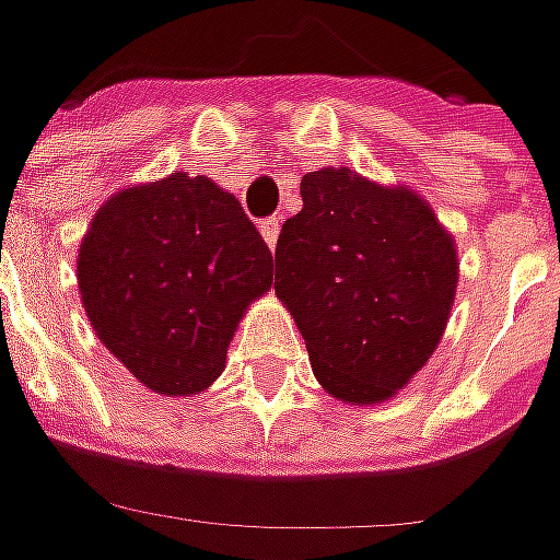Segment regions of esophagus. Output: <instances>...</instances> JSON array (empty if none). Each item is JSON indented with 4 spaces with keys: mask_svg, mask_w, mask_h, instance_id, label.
Segmentation results:
<instances>
[{
    "mask_svg": "<svg viewBox=\"0 0 560 560\" xmlns=\"http://www.w3.org/2000/svg\"><path fill=\"white\" fill-rule=\"evenodd\" d=\"M260 235H262V242L269 244V247H276V242H279V220H276V217L262 220L260 222Z\"/></svg>",
    "mask_w": 560,
    "mask_h": 560,
    "instance_id": "esophagus-1",
    "label": "esophagus"
}]
</instances>
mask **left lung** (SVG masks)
Returning a JSON list of instances; mask_svg holds the SVG:
<instances>
[{
  "label": "left lung",
  "mask_w": 560,
  "mask_h": 560,
  "mask_svg": "<svg viewBox=\"0 0 560 560\" xmlns=\"http://www.w3.org/2000/svg\"><path fill=\"white\" fill-rule=\"evenodd\" d=\"M303 210L281 225L276 294L310 365L350 406L387 402L434 357L458 288V250L431 203L350 166L300 179Z\"/></svg>",
  "instance_id": "obj_1"
}]
</instances>
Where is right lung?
Returning <instances> with one entry per match:
<instances>
[{"mask_svg":"<svg viewBox=\"0 0 560 560\" xmlns=\"http://www.w3.org/2000/svg\"><path fill=\"white\" fill-rule=\"evenodd\" d=\"M77 284L92 331L129 375L161 396H195L272 288V254L232 191L176 170L95 210Z\"/></svg>","mask_w":560,"mask_h":560,"instance_id":"1","label":"right lung"}]
</instances>
